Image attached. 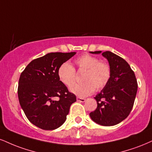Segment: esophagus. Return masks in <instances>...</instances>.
Here are the masks:
<instances>
[{"label":"esophagus","instance_id":"esophagus-1","mask_svg":"<svg viewBox=\"0 0 152 152\" xmlns=\"http://www.w3.org/2000/svg\"><path fill=\"white\" fill-rule=\"evenodd\" d=\"M76 100H77L78 102H80V103H84V102L86 101L85 98H79V97H77V98H76Z\"/></svg>","mask_w":152,"mask_h":152}]
</instances>
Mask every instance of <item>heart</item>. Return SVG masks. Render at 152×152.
Returning a JSON list of instances; mask_svg holds the SVG:
<instances>
[{"label":"heart","instance_id":"obj_1","mask_svg":"<svg viewBox=\"0 0 152 152\" xmlns=\"http://www.w3.org/2000/svg\"><path fill=\"white\" fill-rule=\"evenodd\" d=\"M79 71H85L83 83L73 86L76 80V72L69 62H64L57 71L59 81L70 88V91L80 98L92 94L95 91L100 90L108 83L111 77V69L107 62L99 61L96 56L83 54L74 61Z\"/></svg>","mask_w":152,"mask_h":152}]
</instances>
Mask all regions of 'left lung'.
Segmentation results:
<instances>
[{
	"label": "left lung",
	"mask_w": 152,
	"mask_h": 152,
	"mask_svg": "<svg viewBox=\"0 0 152 152\" xmlns=\"http://www.w3.org/2000/svg\"><path fill=\"white\" fill-rule=\"evenodd\" d=\"M101 54L108 61L111 77L108 83L95 97L97 108L90 113L93 121L103 126H113L123 121L130 113L137 92L134 71L122 57L109 52H90Z\"/></svg>",
	"instance_id": "left-lung-1"
}]
</instances>
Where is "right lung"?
Instances as JSON below:
<instances>
[{"label":"right lung","instance_id":"add662e5","mask_svg":"<svg viewBox=\"0 0 152 152\" xmlns=\"http://www.w3.org/2000/svg\"><path fill=\"white\" fill-rule=\"evenodd\" d=\"M76 52H51L32 60L20 74L18 99L31 123L53 130L64 123L76 97L59 81L58 67ZM56 96L58 100H54Z\"/></svg>","mask_w":152,"mask_h":152}]
</instances>
